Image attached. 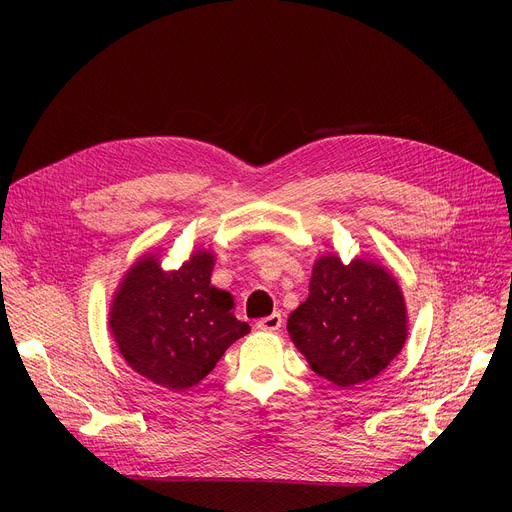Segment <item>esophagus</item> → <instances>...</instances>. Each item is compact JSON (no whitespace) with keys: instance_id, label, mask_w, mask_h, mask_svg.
<instances>
[{"instance_id":"obj_1","label":"esophagus","mask_w":512,"mask_h":512,"mask_svg":"<svg viewBox=\"0 0 512 512\" xmlns=\"http://www.w3.org/2000/svg\"><path fill=\"white\" fill-rule=\"evenodd\" d=\"M276 305V303H274ZM282 326V315H280V311H272L270 315H265V317H261L259 321H257V328H261V330H278Z\"/></svg>"}]
</instances>
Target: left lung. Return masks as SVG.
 <instances>
[{"label":"left lung","instance_id":"1","mask_svg":"<svg viewBox=\"0 0 512 512\" xmlns=\"http://www.w3.org/2000/svg\"><path fill=\"white\" fill-rule=\"evenodd\" d=\"M213 263V253L197 249L180 270L164 272L145 255L112 301L110 328L124 361L159 386L193 388L251 332L236 319L232 294L211 286Z\"/></svg>","mask_w":512,"mask_h":512}]
</instances>
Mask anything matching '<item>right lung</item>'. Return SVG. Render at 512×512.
<instances>
[{
  "label": "right lung",
  "mask_w": 512,
  "mask_h": 512,
  "mask_svg": "<svg viewBox=\"0 0 512 512\" xmlns=\"http://www.w3.org/2000/svg\"><path fill=\"white\" fill-rule=\"evenodd\" d=\"M288 334L311 369L336 386L371 380L407 340L400 286L382 265L334 253L313 265L309 297L288 317Z\"/></svg>",
  "instance_id": "add662e5"
}]
</instances>
